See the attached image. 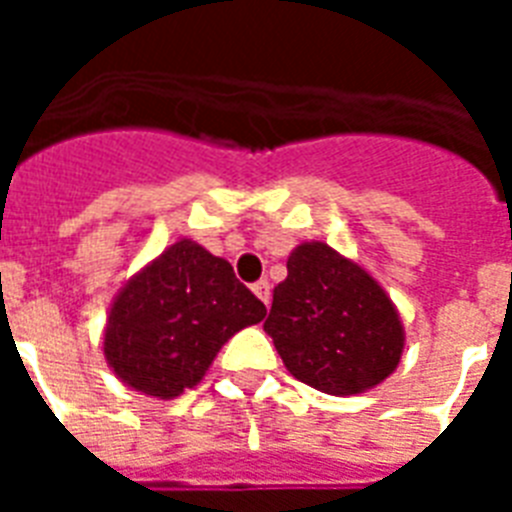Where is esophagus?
Masks as SVG:
<instances>
[{"label":"esophagus","mask_w":512,"mask_h":512,"mask_svg":"<svg viewBox=\"0 0 512 512\" xmlns=\"http://www.w3.org/2000/svg\"><path fill=\"white\" fill-rule=\"evenodd\" d=\"M252 292H255V295L260 297L265 305H268V300H271V284H268V281L265 279L255 281V284H252Z\"/></svg>","instance_id":"esophagus-1"}]
</instances>
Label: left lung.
<instances>
[{
  "label": "left lung",
  "instance_id": "1",
  "mask_svg": "<svg viewBox=\"0 0 512 512\" xmlns=\"http://www.w3.org/2000/svg\"><path fill=\"white\" fill-rule=\"evenodd\" d=\"M263 329L297 380L332 396L382 382L404 350V329L380 284L319 241L289 255Z\"/></svg>",
  "mask_w": 512,
  "mask_h": 512
}]
</instances>
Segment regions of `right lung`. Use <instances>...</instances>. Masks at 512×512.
Returning <instances> with one entry per match:
<instances>
[{"label": "right lung", "mask_w": 512, "mask_h": 512, "mask_svg": "<svg viewBox=\"0 0 512 512\" xmlns=\"http://www.w3.org/2000/svg\"><path fill=\"white\" fill-rule=\"evenodd\" d=\"M263 316L231 263L177 241L116 297L103 350L130 388L175 398L204 377L228 337Z\"/></svg>", "instance_id": "1"}]
</instances>
